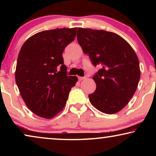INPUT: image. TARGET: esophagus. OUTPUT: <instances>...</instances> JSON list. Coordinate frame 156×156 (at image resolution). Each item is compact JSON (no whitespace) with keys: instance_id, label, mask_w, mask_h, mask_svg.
Returning <instances> with one entry per match:
<instances>
[{"instance_id":"1","label":"esophagus","mask_w":156,"mask_h":156,"mask_svg":"<svg viewBox=\"0 0 156 156\" xmlns=\"http://www.w3.org/2000/svg\"><path fill=\"white\" fill-rule=\"evenodd\" d=\"M86 79V76H78V80L79 81H82L83 80Z\"/></svg>"}]
</instances>
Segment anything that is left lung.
Listing matches in <instances>:
<instances>
[{
  "instance_id": "8db88e82",
  "label": "left lung",
  "mask_w": 156,
  "mask_h": 156,
  "mask_svg": "<svg viewBox=\"0 0 156 156\" xmlns=\"http://www.w3.org/2000/svg\"><path fill=\"white\" fill-rule=\"evenodd\" d=\"M77 40L84 53L96 67L93 76L97 89L89 94V101L100 112H119L133 97L139 82V61L135 51L116 33L79 27Z\"/></svg>"
}]
</instances>
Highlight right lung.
I'll return each mask as SVG.
<instances>
[{
    "label": "right lung",
    "instance_id": "1",
    "mask_svg": "<svg viewBox=\"0 0 156 156\" xmlns=\"http://www.w3.org/2000/svg\"><path fill=\"white\" fill-rule=\"evenodd\" d=\"M77 27L44 30L28 38L19 52L16 82L34 114L51 119L65 107L77 77L68 76L62 53L75 38Z\"/></svg>",
    "mask_w": 156,
    "mask_h": 156
}]
</instances>
